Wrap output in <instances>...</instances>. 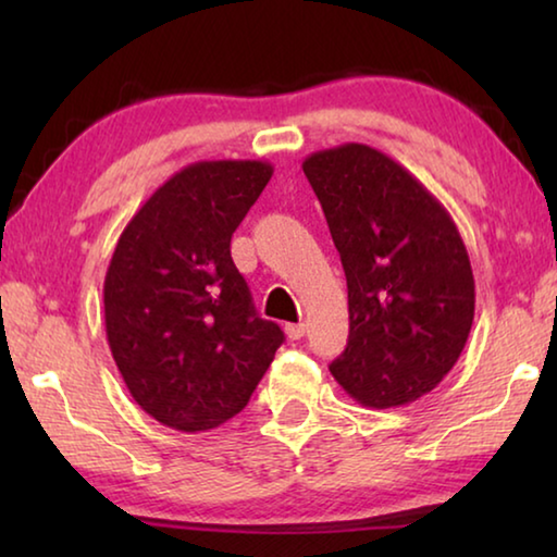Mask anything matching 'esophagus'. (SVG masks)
Here are the masks:
<instances>
[{"instance_id": "obj_1", "label": "esophagus", "mask_w": 557, "mask_h": 557, "mask_svg": "<svg viewBox=\"0 0 557 557\" xmlns=\"http://www.w3.org/2000/svg\"><path fill=\"white\" fill-rule=\"evenodd\" d=\"M305 332H307V326L305 324H285V334L292 338V342H297V338H301L305 336Z\"/></svg>"}]
</instances>
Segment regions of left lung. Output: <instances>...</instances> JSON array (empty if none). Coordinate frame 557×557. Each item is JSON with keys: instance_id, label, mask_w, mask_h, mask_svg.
Segmentation results:
<instances>
[{"instance_id": "obj_1", "label": "left lung", "mask_w": 557, "mask_h": 557, "mask_svg": "<svg viewBox=\"0 0 557 557\" xmlns=\"http://www.w3.org/2000/svg\"><path fill=\"white\" fill-rule=\"evenodd\" d=\"M348 287V344L329 366L366 408L437 388L474 322V275L455 221L408 169L369 145L309 154Z\"/></svg>"}]
</instances>
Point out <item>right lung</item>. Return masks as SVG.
Returning a JSON list of instances; mask_svg holds the SVG:
<instances>
[{
    "mask_svg": "<svg viewBox=\"0 0 557 557\" xmlns=\"http://www.w3.org/2000/svg\"><path fill=\"white\" fill-rule=\"evenodd\" d=\"M272 176L260 159L184 166L122 231L102 301L112 358L147 414L178 432L248 405L285 334L258 317L231 235Z\"/></svg>",
    "mask_w": 557,
    "mask_h": 557,
    "instance_id": "right-lung-1",
    "label": "right lung"
}]
</instances>
